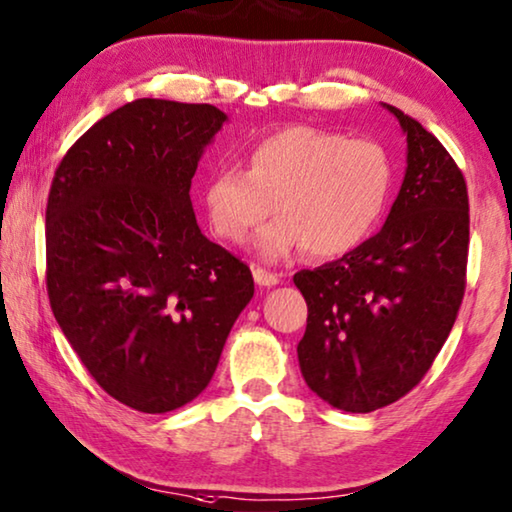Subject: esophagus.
<instances>
[{
    "label": "esophagus",
    "mask_w": 512,
    "mask_h": 512,
    "mask_svg": "<svg viewBox=\"0 0 512 512\" xmlns=\"http://www.w3.org/2000/svg\"><path fill=\"white\" fill-rule=\"evenodd\" d=\"M253 278L259 287H275L280 282L278 273L266 271V269H262V266H253Z\"/></svg>",
    "instance_id": "34e87169"
}]
</instances>
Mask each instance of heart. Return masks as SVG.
<instances>
[{
  "label": "heart",
  "instance_id": "heart-1",
  "mask_svg": "<svg viewBox=\"0 0 512 512\" xmlns=\"http://www.w3.org/2000/svg\"><path fill=\"white\" fill-rule=\"evenodd\" d=\"M392 182V159L380 143L289 125L250 145L246 170H216L205 207L214 234L227 243H243L266 216L278 214L257 239L266 259L303 246L312 257H337L376 230Z\"/></svg>",
  "mask_w": 512,
  "mask_h": 512
}]
</instances>
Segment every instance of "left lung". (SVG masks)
<instances>
[{
  "label": "left lung",
  "mask_w": 512,
  "mask_h": 512,
  "mask_svg": "<svg viewBox=\"0 0 512 512\" xmlns=\"http://www.w3.org/2000/svg\"><path fill=\"white\" fill-rule=\"evenodd\" d=\"M387 109L408 134V170L383 230L337 262L294 275L307 303L300 371L346 412L385 408L421 383L467 285L465 175L421 123Z\"/></svg>",
  "instance_id": "obj_1"
}]
</instances>
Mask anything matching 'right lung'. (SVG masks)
Wrapping results in <instances>:
<instances>
[{
    "label": "right lung",
    "instance_id": "right-lung-1",
    "mask_svg": "<svg viewBox=\"0 0 512 512\" xmlns=\"http://www.w3.org/2000/svg\"><path fill=\"white\" fill-rule=\"evenodd\" d=\"M223 123L214 104L141 97L72 143L47 196L54 319L95 383L150 415L209 385L255 294L253 273L200 232L189 198Z\"/></svg>",
    "mask_w": 512,
    "mask_h": 512
}]
</instances>
